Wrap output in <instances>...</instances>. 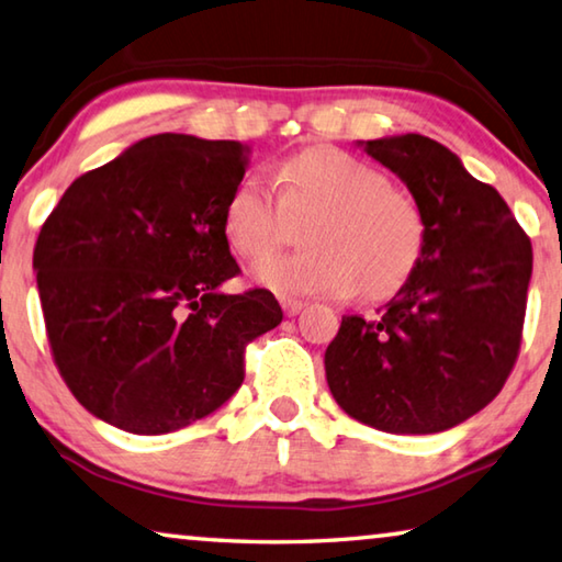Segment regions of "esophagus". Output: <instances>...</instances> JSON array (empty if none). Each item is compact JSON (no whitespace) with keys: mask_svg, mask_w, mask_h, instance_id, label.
<instances>
[{"mask_svg":"<svg viewBox=\"0 0 562 562\" xmlns=\"http://www.w3.org/2000/svg\"><path fill=\"white\" fill-rule=\"evenodd\" d=\"M282 310H284V315H288V317H295V315L302 313V310H305V302L282 297Z\"/></svg>","mask_w":562,"mask_h":562,"instance_id":"esophagus-1","label":"esophagus"}]
</instances>
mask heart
I'll return each mask as SVG.
<instances>
[{
  "label": "heart",
  "mask_w": 562,
  "mask_h": 562,
  "mask_svg": "<svg viewBox=\"0 0 562 562\" xmlns=\"http://www.w3.org/2000/svg\"><path fill=\"white\" fill-rule=\"evenodd\" d=\"M274 193L262 177L229 192L222 229L249 262L278 252L290 220L310 217L297 255L262 262L257 284L280 297H382L420 262L425 217L387 175L337 147H307L274 169Z\"/></svg>",
  "instance_id": "1"
}]
</instances>
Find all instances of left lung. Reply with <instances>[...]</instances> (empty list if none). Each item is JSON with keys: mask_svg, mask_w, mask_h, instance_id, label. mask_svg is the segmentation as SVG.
<instances>
[{"mask_svg": "<svg viewBox=\"0 0 562 562\" xmlns=\"http://www.w3.org/2000/svg\"><path fill=\"white\" fill-rule=\"evenodd\" d=\"M358 145L407 184L425 247L375 319L342 317L325 352L329 393L378 430H450L501 393L518 358L530 239L501 192L440 142L409 132Z\"/></svg>", "mask_w": 562, "mask_h": 562, "instance_id": "8db88e82", "label": "left lung"}]
</instances>
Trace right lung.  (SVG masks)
Segmentation results:
<instances>
[{
    "instance_id": "add662e5",
    "label": "right lung",
    "mask_w": 562,
    "mask_h": 562,
    "mask_svg": "<svg viewBox=\"0 0 562 562\" xmlns=\"http://www.w3.org/2000/svg\"><path fill=\"white\" fill-rule=\"evenodd\" d=\"M249 147L155 135L67 187L34 247L52 355L100 420L165 435L215 413L245 380V345L282 323L222 229Z\"/></svg>"
}]
</instances>
